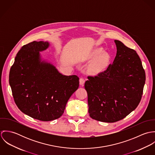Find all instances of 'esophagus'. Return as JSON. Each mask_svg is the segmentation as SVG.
<instances>
[{"label": "esophagus", "mask_w": 155, "mask_h": 155, "mask_svg": "<svg viewBox=\"0 0 155 155\" xmlns=\"http://www.w3.org/2000/svg\"><path fill=\"white\" fill-rule=\"evenodd\" d=\"M84 84H85V79L84 78H81L79 79V84H80V85L83 87Z\"/></svg>", "instance_id": "34e87169"}]
</instances>
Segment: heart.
Listing matches in <instances>:
<instances>
[{
	"instance_id": "obj_1",
	"label": "heart",
	"mask_w": 155,
	"mask_h": 155,
	"mask_svg": "<svg viewBox=\"0 0 155 155\" xmlns=\"http://www.w3.org/2000/svg\"><path fill=\"white\" fill-rule=\"evenodd\" d=\"M85 60L91 61L89 64L88 72L92 75L100 74L109 67L111 62V56L108 52L103 51L102 48L98 47L85 56Z\"/></svg>"
}]
</instances>
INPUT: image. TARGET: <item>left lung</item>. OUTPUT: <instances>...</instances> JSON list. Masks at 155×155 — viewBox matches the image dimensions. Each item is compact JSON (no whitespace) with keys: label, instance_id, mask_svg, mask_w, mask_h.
<instances>
[{"label":"left lung","instance_id":"8db88e82","mask_svg":"<svg viewBox=\"0 0 155 155\" xmlns=\"http://www.w3.org/2000/svg\"><path fill=\"white\" fill-rule=\"evenodd\" d=\"M114 42L117 52L113 64L98 76H88L85 83L90 117L108 123L124 119L137 108L146 81L136 51L119 41Z\"/></svg>","mask_w":155,"mask_h":155}]
</instances>
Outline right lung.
<instances>
[{
	"mask_svg": "<svg viewBox=\"0 0 155 155\" xmlns=\"http://www.w3.org/2000/svg\"><path fill=\"white\" fill-rule=\"evenodd\" d=\"M49 46L47 41L24 45L15 58L9 76L18 109L42 121L61 117L68 99L79 85L78 76L63 75L53 64L42 60L40 52Z\"/></svg>",
	"mask_w": 155,
	"mask_h": 155,
	"instance_id": "right-lung-1",
	"label": "right lung"
}]
</instances>
